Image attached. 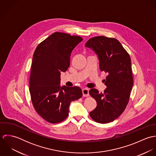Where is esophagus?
<instances>
[{"instance_id":"obj_1","label":"esophagus","mask_w":156,"mask_h":156,"mask_svg":"<svg viewBox=\"0 0 156 156\" xmlns=\"http://www.w3.org/2000/svg\"><path fill=\"white\" fill-rule=\"evenodd\" d=\"M82 93H83V96L85 97H88L89 96V89L87 88H84L82 89Z\"/></svg>"}]
</instances>
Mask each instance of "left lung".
I'll return each instance as SVG.
<instances>
[{
	"label": "left lung",
	"mask_w": 156,
	"mask_h": 156,
	"mask_svg": "<svg viewBox=\"0 0 156 156\" xmlns=\"http://www.w3.org/2000/svg\"><path fill=\"white\" fill-rule=\"evenodd\" d=\"M85 46L98 55L101 72L107 74L104 93L90 89L89 95L97 106L89 113L91 118L101 124L112 122L126 109L133 85L131 59L128 52L115 38L97 36L90 38Z\"/></svg>",
	"instance_id": "obj_1"
}]
</instances>
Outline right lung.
<instances>
[{
    "label": "right lung",
    "instance_id": "add662e5",
    "mask_svg": "<svg viewBox=\"0 0 156 156\" xmlns=\"http://www.w3.org/2000/svg\"><path fill=\"white\" fill-rule=\"evenodd\" d=\"M82 40L79 36L56 32L34 51L29 79L31 101L38 114L50 123L64 121L70 103L82 97L79 87L59 85L61 73L69 67L72 50Z\"/></svg>",
    "mask_w": 156,
    "mask_h": 156
}]
</instances>
